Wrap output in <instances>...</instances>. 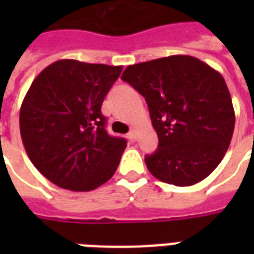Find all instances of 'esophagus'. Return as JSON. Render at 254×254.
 <instances>
[{
  "mask_svg": "<svg viewBox=\"0 0 254 254\" xmlns=\"http://www.w3.org/2000/svg\"><path fill=\"white\" fill-rule=\"evenodd\" d=\"M127 138L130 139L131 142H134L135 139H137V131H135L134 129H133V130L129 131V133H127Z\"/></svg>",
  "mask_w": 254,
  "mask_h": 254,
  "instance_id": "1",
  "label": "esophagus"
}]
</instances>
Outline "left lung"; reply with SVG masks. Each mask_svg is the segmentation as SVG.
<instances>
[{"label":"left lung","mask_w":254,"mask_h":254,"mask_svg":"<svg viewBox=\"0 0 254 254\" xmlns=\"http://www.w3.org/2000/svg\"><path fill=\"white\" fill-rule=\"evenodd\" d=\"M146 100L158 149L145 163L157 179L192 186L224 158L235 111L224 77L197 58L173 55L129 65L121 76Z\"/></svg>","instance_id":"1"}]
</instances>
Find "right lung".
<instances>
[{
  "mask_svg": "<svg viewBox=\"0 0 254 254\" xmlns=\"http://www.w3.org/2000/svg\"><path fill=\"white\" fill-rule=\"evenodd\" d=\"M123 65L58 61L42 71L26 93L19 129L33 165L50 182L91 191L116 173L127 139L105 130V96Z\"/></svg>",
  "mask_w": 254,
  "mask_h": 254,
  "instance_id": "right-lung-1",
  "label": "right lung"
}]
</instances>
